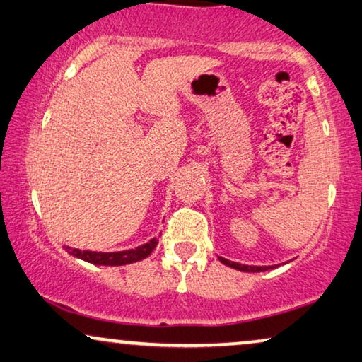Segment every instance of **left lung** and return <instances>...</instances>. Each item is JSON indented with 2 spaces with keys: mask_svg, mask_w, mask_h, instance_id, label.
Instances as JSON below:
<instances>
[{
  "mask_svg": "<svg viewBox=\"0 0 362 362\" xmlns=\"http://www.w3.org/2000/svg\"><path fill=\"white\" fill-rule=\"evenodd\" d=\"M218 259H220L225 266L233 267V269H236V271H241V272H264V271H267V269H274V266H246V264L228 261V259H225V257H218Z\"/></svg>",
  "mask_w": 362,
  "mask_h": 362,
  "instance_id": "1",
  "label": "left lung"
}]
</instances>
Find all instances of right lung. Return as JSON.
Listing matches in <instances>:
<instances>
[{
    "label": "right lung",
    "mask_w": 362,
    "mask_h": 362,
    "mask_svg": "<svg viewBox=\"0 0 362 362\" xmlns=\"http://www.w3.org/2000/svg\"><path fill=\"white\" fill-rule=\"evenodd\" d=\"M157 243H159V239L152 238L151 241H147L139 247L128 249V251H118V252L81 251V249H75L70 246H65V251L72 254L74 257H78L81 261L95 264V266H126V264H132V262L146 259L152 251H154Z\"/></svg>",
    "instance_id": "right-lung-1"
}]
</instances>
